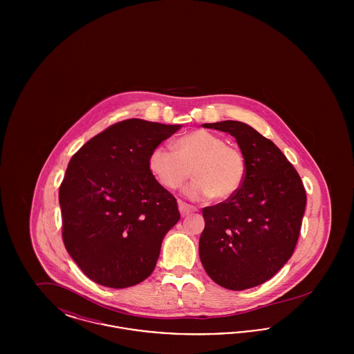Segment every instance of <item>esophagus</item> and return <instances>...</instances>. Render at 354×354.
I'll list each match as a JSON object with an SVG mask.
<instances>
[{"mask_svg":"<svg viewBox=\"0 0 354 354\" xmlns=\"http://www.w3.org/2000/svg\"><path fill=\"white\" fill-rule=\"evenodd\" d=\"M179 211H180L182 216L185 218V216H188L189 214L195 212L196 208H195L194 205H191V204H187V203L185 202H179Z\"/></svg>","mask_w":354,"mask_h":354,"instance_id":"34e87169","label":"esophagus"}]
</instances>
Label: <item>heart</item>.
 <instances>
[{"mask_svg": "<svg viewBox=\"0 0 354 354\" xmlns=\"http://www.w3.org/2000/svg\"><path fill=\"white\" fill-rule=\"evenodd\" d=\"M174 149L158 146L149 156V169L162 187L178 189L192 172L195 180L185 194L195 201L223 202L241 188L247 172L244 155L223 136L195 130L178 138Z\"/></svg>", "mask_w": 354, "mask_h": 354, "instance_id": "1", "label": "heart"}]
</instances>
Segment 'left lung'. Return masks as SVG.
I'll return each instance as SVG.
<instances>
[{"mask_svg":"<svg viewBox=\"0 0 354 354\" xmlns=\"http://www.w3.org/2000/svg\"><path fill=\"white\" fill-rule=\"evenodd\" d=\"M203 126L235 136L247 172L232 198L203 208L201 261L220 286H260L296 248L306 204L301 178L280 149L251 126L237 120Z\"/></svg>","mask_w":354,"mask_h":354,"instance_id":"left-lung-1","label":"left lung"}]
</instances>
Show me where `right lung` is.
I'll use <instances>...</instances> for the list:
<instances>
[{
	"label": "right lung",
	"instance_id": "1",
	"mask_svg": "<svg viewBox=\"0 0 354 354\" xmlns=\"http://www.w3.org/2000/svg\"><path fill=\"white\" fill-rule=\"evenodd\" d=\"M180 124L126 119L73 155L59 187L62 239L93 281L127 288L147 279L179 221L174 195L149 169L155 147Z\"/></svg>",
	"mask_w": 354,
	"mask_h": 354
}]
</instances>
